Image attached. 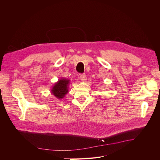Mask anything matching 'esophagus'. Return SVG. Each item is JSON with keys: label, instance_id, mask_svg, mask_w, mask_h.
<instances>
[{"label": "esophagus", "instance_id": "1", "mask_svg": "<svg viewBox=\"0 0 160 160\" xmlns=\"http://www.w3.org/2000/svg\"><path fill=\"white\" fill-rule=\"evenodd\" d=\"M80 78L81 80V81H82V82H86V80H87L86 74H81Z\"/></svg>", "mask_w": 160, "mask_h": 160}]
</instances>
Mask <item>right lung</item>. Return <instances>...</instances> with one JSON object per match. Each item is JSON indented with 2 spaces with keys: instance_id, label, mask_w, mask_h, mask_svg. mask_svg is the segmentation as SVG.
Listing matches in <instances>:
<instances>
[{
  "instance_id": "add662e5",
  "label": "right lung",
  "mask_w": 160,
  "mask_h": 160,
  "mask_svg": "<svg viewBox=\"0 0 160 160\" xmlns=\"http://www.w3.org/2000/svg\"><path fill=\"white\" fill-rule=\"evenodd\" d=\"M69 83L70 80L61 78L54 83L50 92L56 98L62 100L69 92Z\"/></svg>"
}]
</instances>
